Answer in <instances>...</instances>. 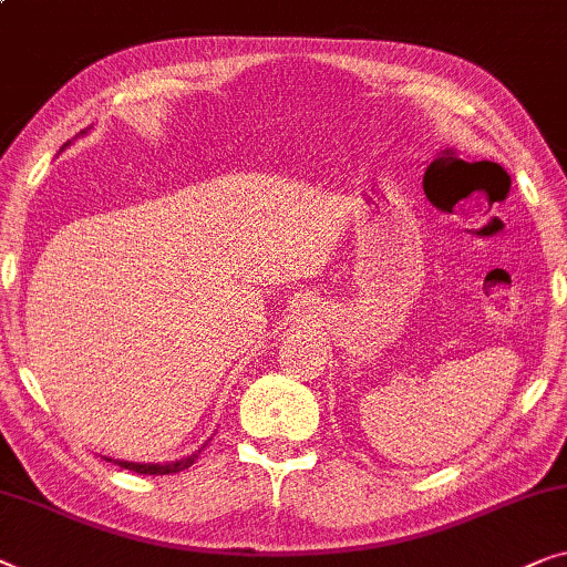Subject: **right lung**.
<instances>
[{
	"mask_svg": "<svg viewBox=\"0 0 567 567\" xmlns=\"http://www.w3.org/2000/svg\"><path fill=\"white\" fill-rule=\"evenodd\" d=\"M196 455L199 453L182 457V461H176V463H166V465H143V463H127V461H117V465L125 467V471H135L143 475H168V473H178V471H186V467H192Z\"/></svg>",
	"mask_w": 567,
	"mask_h": 567,
	"instance_id": "obj_1",
	"label": "right lung"
}]
</instances>
